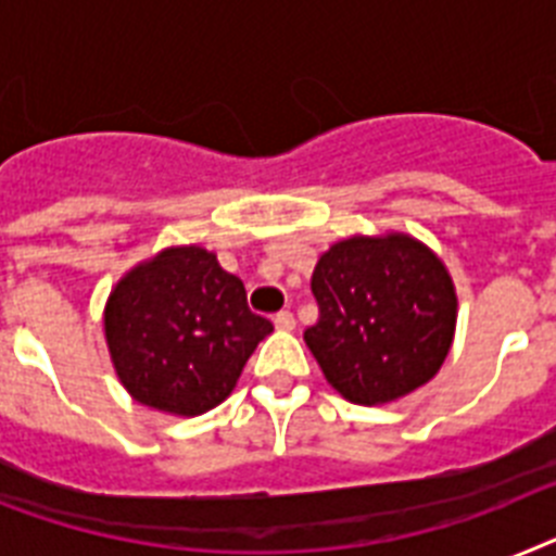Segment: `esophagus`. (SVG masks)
I'll list each match as a JSON object with an SVG mask.
<instances>
[{
	"mask_svg": "<svg viewBox=\"0 0 556 556\" xmlns=\"http://www.w3.org/2000/svg\"><path fill=\"white\" fill-rule=\"evenodd\" d=\"M275 327L281 329V332H292V329H295V315H292V312H278V315H275Z\"/></svg>",
	"mask_w": 556,
	"mask_h": 556,
	"instance_id": "34e87169",
	"label": "esophagus"
}]
</instances>
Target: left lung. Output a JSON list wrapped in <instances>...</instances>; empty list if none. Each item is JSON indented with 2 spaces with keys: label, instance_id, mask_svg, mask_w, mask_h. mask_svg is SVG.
I'll return each mask as SVG.
<instances>
[{
  "label": "left lung",
  "instance_id": "left-lung-1",
  "mask_svg": "<svg viewBox=\"0 0 556 556\" xmlns=\"http://www.w3.org/2000/svg\"><path fill=\"white\" fill-rule=\"evenodd\" d=\"M312 295L318 320L304 341L346 401H397L446 361L457 295L443 261L415 238L334 244L312 273Z\"/></svg>",
  "mask_w": 556,
  "mask_h": 556
}]
</instances>
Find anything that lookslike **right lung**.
Masks as SVG:
<instances>
[{"label":"right lung","instance_id":"add662e5","mask_svg":"<svg viewBox=\"0 0 556 556\" xmlns=\"http://www.w3.org/2000/svg\"><path fill=\"white\" fill-rule=\"evenodd\" d=\"M273 324L201 247L164 250L118 281L104 309L110 357L124 389L169 415H204L236 380Z\"/></svg>","mask_w":556,"mask_h":556}]
</instances>
